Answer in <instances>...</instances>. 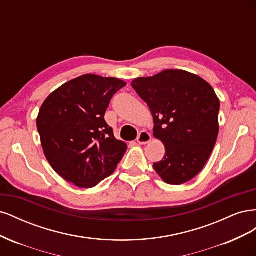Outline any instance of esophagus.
Wrapping results in <instances>:
<instances>
[{
    "label": "esophagus",
    "mask_w": 256,
    "mask_h": 256,
    "mask_svg": "<svg viewBox=\"0 0 256 256\" xmlns=\"http://www.w3.org/2000/svg\"><path fill=\"white\" fill-rule=\"evenodd\" d=\"M150 141H152V134L150 132H147V131H145V130L141 131L140 134L138 136V138H136V142L138 144H142V145L150 143Z\"/></svg>",
    "instance_id": "1"
}]
</instances>
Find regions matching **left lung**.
I'll return each instance as SVG.
<instances>
[{"mask_svg":"<svg viewBox=\"0 0 256 256\" xmlns=\"http://www.w3.org/2000/svg\"><path fill=\"white\" fill-rule=\"evenodd\" d=\"M131 85L152 112L154 136L166 147L154 171L170 184L191 180L206 164L219 134L220 100L212 85L180 69L142 76Z\"/></svg>","mask_w":256,"mask_h":256,"instance_id":"obj_1","label":"left lung"}]
</instances>
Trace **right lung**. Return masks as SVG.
Wrapping results in <instances>:
<instances>
[{
    "label": "right lung",
    "mask_w": 256,
    "mask_h": 256,
    "mask_svg": "<svg viewBox=\"0 0 256 256\" xmlns=\"http://www.w3.org/2000/svg\"><path fill=\"white\" fill-rule=\"evenodd\" d=\"M127 83L83 74L52 92L37 116L44 156L65 180L92 188L110 176L127 150L104 120L110 100Z\"/></svg>",
    "instance_id": "obj_1"
}]
</instances>
